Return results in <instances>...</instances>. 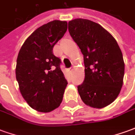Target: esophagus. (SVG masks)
<instances>
[{"instance_id": "1", "label": "esophagus", "mask_w": 135, "mask_h": 135, "mask_svg": "<svg viewBox=\"0 0 135 135\" xmlns=\"http://www.w3.org/2000/svg\"><path fill=\"white\" fill-rule=\"evenodd\" d=\"M73 69H74V66H72L71 67H70L69 69V71H71L73 70Z\"/></svg>"}]
</instances>
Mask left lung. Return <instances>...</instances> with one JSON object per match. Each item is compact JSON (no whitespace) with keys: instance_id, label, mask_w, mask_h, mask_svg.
<instances>
[{"instance_id":"obj_1","label":"left lung","mask_w":135,"mask_h":135,"mask_svg":"<svg viewBox=\"0 0 135 135\" xmlns=\"http://www.w3.org/2000/svg\"><path fill=\"white\" fill-rule=\"evenodd\" d=\"M69 32L84 56L85 79L77 87L81 99L90 107L107 106L123 85L124 62L119 45L106 30L88 19L70 21Z\"/></svg>"}]
</instances>
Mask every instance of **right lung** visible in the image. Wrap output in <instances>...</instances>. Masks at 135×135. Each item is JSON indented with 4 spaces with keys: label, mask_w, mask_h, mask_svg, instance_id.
Returning <instances> with one entry per match:
<instances>
[{
    "label": "right lung",
    "mask_w": 135,
    "mask_h": 135,
    "mask_svg": "<svg viewBox=\"0 0 135 135\" xmlns=\"http://www.w3.org/2000/svg\"><path fill=\"white\" fill-rule=\"evenodd\" d=\"M66 30V21L43 25L25 40L18 54L16 77L19 90L29 105L40 112L52 111L63 100L68 82L53 48Z\"/></svg>",
    "instance_id": "obj_1"
}]
</instances>
